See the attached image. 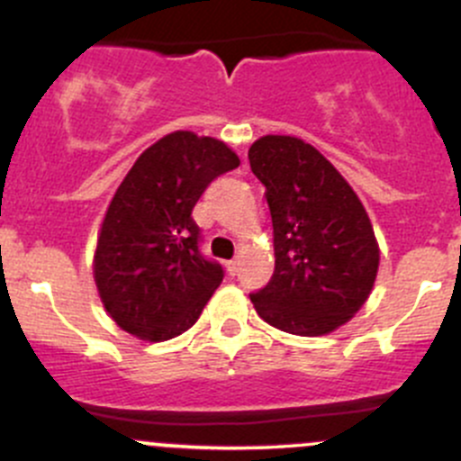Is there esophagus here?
I'll return each instance as SVG.
<instances>
[{"mask_svg":"<svg viewBox=\"0 0 461 461\" xmlns=\"http://www.w3.org/2000/svg\"><path fill=\"white\" fill-rule=\"evenodd\" d=\"M225 267H227V272H230V276H236V274H239V260H227L225 263Z\"/></svg>","mask_w":461,"mask_h":461,"instance_id":"obj_1","label":"esophagus"}]
</instances>
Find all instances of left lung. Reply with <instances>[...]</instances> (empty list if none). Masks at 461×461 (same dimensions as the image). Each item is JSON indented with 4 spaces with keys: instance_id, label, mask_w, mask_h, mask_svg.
Wrapping results in <instances>:
<instances>
[{
    "instance_id": "8db88e82",
    "label": "left lung",
    "mask_w": 461,
    "mask_h": 461,
    "mask_svg": "<svg viewBox=\"0 0 461 461\" xmlns=\"http://www.w3.org/2000/svg\"><path fill=\"white\" fill-rule=\"evenodd\" d=\"M248 158L274 227V274L249 294L254 310L283 332H334L375 287L379 243L368 212L332 162L301 138L263 136Z\"/></svg>"
}]
</instances>
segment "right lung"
<instances>
[{"mask_svg": "<svg viewBox=\"0 0 461 461\" xmlns=\"http://www.w3.org/2000/svg\"><path fill=\"white\" fill-rule=\"evenodd\" d=\"M239 165L225 142L194 131L167 133L133 162L106 207L93 257L97 294L124 332L167 341L201 317L222 267L198 249L192 209L213 178Z\"/></svg>", "mask_w": 461, "mask_h": 461, "instance_id": "1", "label": "right lung"}]
</instances>
